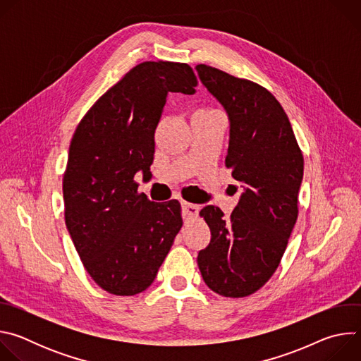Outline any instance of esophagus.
Returning <instances> with one entry per match:
<instances>
[{"mask_svg": "<svg viewBox=\"0 0 361 361\" xmlns=\"http://www.w3.org/2000/svg\"><path fill=\"white\" fill-rule=\"evenodd\" d=\"M181 207H183L184 219H192V217H197V216H198V213H200V205L192 204V202L183 201V202H181Z\"/></svg>", "mask_w": 361, "mask_h": 361, "instance_id": "obj_1", "label": "esophagus"}]
</instances>
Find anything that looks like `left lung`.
Returning a JSON list of instances; mask_svg holds the SVG:
<instances>
[{
  "label": "left lung",
  "instance_id": "8db88e82",
  "mask_svg": "<svg viewBox=\"0 0 361 361\" xmlns=\"http://www.w3.org/2000/svg\"><path fill=\"white\" fill-rule=\"evenodd\" d=\"M202 85L230 121L227 169L243 188L230 219L214 205L200 212L212 231L197 257L204 283L224 297H245L277 270L298 216L304 160L276 97L264 87L198 64Z\"/></svg>",
  "mask_w": 361,
  "mask_h": 361
}]
</instances>
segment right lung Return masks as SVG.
<instances>
[{
  "instance_id": "1",
  "label": "right lung",
  "mask_w": 361,
  "mask_h": 361,
  "mask_svg": "<svg viewBox=\"0 0 361 361\" xmlns=\"http://www.w3.org/2000/svg\"><path fill=\"white\" fill-rule=\"evenodd\" d=\"M195 85L188 64L141 63L95 101L73 135L66 224L87 273L110 294L149 287L183 226L180 202L149 201L134 177L149 174L169 92L191 95Z\"/></svg>"
}]
</instances>
